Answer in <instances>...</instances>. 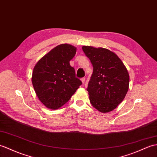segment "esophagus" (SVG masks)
Listing matches in <instances>:
<instances>
[{"label":"esophagus","instance_id":"1","mask_svg":"<svg viewBox=\"0 0 157 157\" xmlns=\"http://www.w3.org/2000/svg\"><path fill=\"white\" fill-rule=\"evenodd\" d=\"M85 80H86V78H82L81 79V81H82V82L83 83H84Z\"/></svg>","mask_w":157,"mask_h":157}]
</instances>
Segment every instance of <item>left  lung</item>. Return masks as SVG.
Returning <instances> with one entry per match:
<instances>
[{"instance_id": "obj_1", "label": "left lung", "mask_w": 157, "mask_h": 157, "mask_svg": "<svg viewBox=\"0 0 157 157\" xmlns=\"http://www.w3.org/2000/svg\"><path fill=\"white\" fill-rule=\"evenodd\" d=\"M94 70L87 90L93 106L109 112L124 99L129 87V74L121 59L107 49L83 46Z\"/></svg>"}]
</instances>
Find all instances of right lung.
I'll list each match as a JSON object with an SVG mask.
<instances>
[{
  "instance_id": "obj_1",
  "label": "right lung",
  "mask_w": 157,
  "mask_h": 157,
  "mask_svg": "<svg viewBox=\"0 0 157 157\" xmlns=\"http://www.w3.org/2000/svg\"><path fill=\"white\" fill-rule=\"evenodd\" d=\"M76 47L69 44L57 45L40 59L34 67L32 83L39 100L47 108H59L74 95L81 80L75 77L70 61Z\"/></svg>"
}]
</instances>
